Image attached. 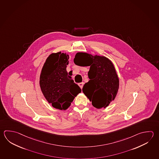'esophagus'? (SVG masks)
<instances>
[{"label": "esophagus", "mask_w": 159, "mask_h": 159, "mask_svg": "<svg viewBox=\"0 0 159 159\" xmlns=\"http://www.w3.org/2000/svg\"><path fill=\"white\" fill-rule=\"evenodd\" d=\"M78 85H79V86L80 87V88L81 89H82V88H83V85H84V83H83V82H82V83H79V84H78Z\"/></svg>", "instance_id": "1"}]
</instances>
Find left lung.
Returning <instances> with one entry per match:
<instances>
[{
    "label": "left lung",
    "instance_id": "obj_1",
    "mask_svg": "<svg viewBox=\"0 0 159 159\" xmlns=\"http://www.w3.org/2000/svg\"><path fill=\"white\" fill-rule=\"evenodd\" d=\"M74 63L78 66H89V80L84 84L83 92L96 108H106L117 94L119 80L113 63L104 56H92L79 52Z\"/></svg>",
    "mask_w": 159,
    "mask_h": 159
}]
</instances>
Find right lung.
Listing matches in <instances>:
<instances>
[{
    "label": "right lung",
    "instance_id": "right-lung-1",
    "mask_svg": "<svg viewBox=\"0 0 159 159\" xmlns=\"http://www.w3.org/2000/svg\"><path fill=\"white\" fill-rule=\"evenodd\" d=\"M69 55L61 52L50 54L44 64L40 76L42 93L54 108L65 110L75 97L81 92L66 71Z\"/></svg>",
    "mask_w": 159,
    "mask_h": 159
}]
</instances>
